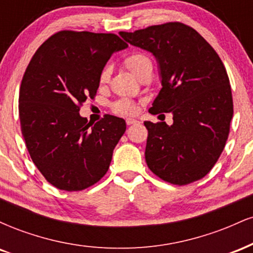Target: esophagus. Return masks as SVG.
I'll use <instances>...</instances> for the list:
<instances>
[{"label": "esophagus", "mask_w": 253, "mask_h": 253, "mask_svg": "<svg viewBox=\"0 0 253 253\" xmlns=\"http://www.w3.org/2000/svg\"><path fill=\"white\" fill-rule=\"evenodd\" d=\"M136 123H138V121L134 120V119H127V120H126V124L128 125V126H129V125H134Z\"/></svg>", "instance_id": "1"}]
</instances>
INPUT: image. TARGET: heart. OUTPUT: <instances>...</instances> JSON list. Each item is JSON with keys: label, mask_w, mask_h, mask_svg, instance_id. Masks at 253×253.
<instances>
[{"label": "heart", "mask_w": 253, "mask_h": 253, "mask_svg": "<svg viewBox=\"0 0 253 253\" xmlns=\"http://www.w3.org/2000/svg\"><path fill=\"white\" fill-rule=\"evenodd\" d=\"M124 65L127 70H129L135 77H141L147 70H152V60L147 54L143 52H134L130 53L124 59ZM110 78V68L104 66L103 70L100 74V83L106 84L109 82ZM110 108L117 114L130 115L134 114L136 110V106L133 101L128 98H120V100L114 101L110 106Z\"/></svg>", "instance_id": "heart-1"}]
</instances>
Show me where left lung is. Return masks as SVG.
<instances>
[{"label":"left lung","mask_w":253,"mask_h":253,"mask_svg":"<svg viewBox=\"0 0 253 253\" xmlns=\"http://www.w3.org/2000/svg\"><path fill=\"white\" fill-rule=\"evenodd\" d=\"M120 36L152 52L159 63L163 88L149 112L173 115L171 126L144 123L149 130L147 167L171 184L203 178L223 151L233 117L232 90L222 60L199 32L182 22L120 32Z\"/></svg>","instance_id":"1"}]
</instances>
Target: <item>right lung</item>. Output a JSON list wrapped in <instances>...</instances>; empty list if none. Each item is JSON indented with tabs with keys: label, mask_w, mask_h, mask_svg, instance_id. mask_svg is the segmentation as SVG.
Here are the masks:
<instances>
[{
	"label": "right lung",
	"mask_w": 253,
	"mask_h": 253,
	"mask_svg": "<svg viewBox=\"0 0 253 253\" xmlns=\"http://www.w3.org/2000/svg\"><path fill=\"white\" fill-rule=\"evenodd\" d=\"M127 46L113 33L60 31L40 45L26 69L19 94L21 132L33 163L58 189L84 190L109 169L126 123L106 114L92 125L80 109L96 96L112 54Z\"/></svg>",
	"instance_id": "right-lung-1"
}]
</instances>
